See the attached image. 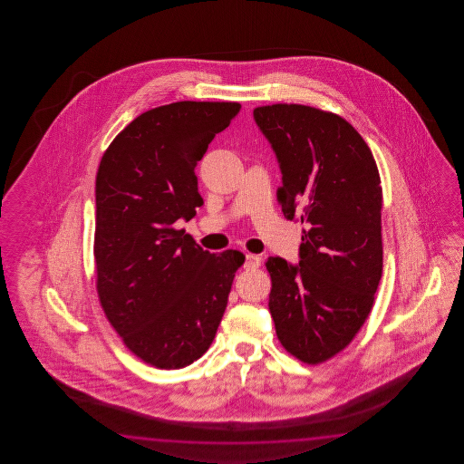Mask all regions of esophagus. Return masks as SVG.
Listing matches in <instances>:
<instances>
[{
    "label": "esophagus",
    "instance_id": "1",
    "mask_svg": "<svg viewBox=\"0 0 464 464\" xmlns=\"http://www.w3.org/2000/svg\"><path fill=\"white\" fill-rule=\"evenodd\" d=\"M262 264V258L258 256H254V254H246V270H254V268H258Z\"/></svg>",
    "mask_w": 464,
    "mask_h": 464
}]
</instances>
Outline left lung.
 <instances>
[{
    "label": "left lung",
    "mask_w": 464,
    "mask_h": 464,
    "mask_svg": "<svg viewBox=\"0 0 464 464\" xmlns=\"http://www.w3.org/2000/svg\"><path fill=\"white\" fill-rule=\"evenodd\" d=\"M282 172L278 200L302 222L298 264L268 256L280 343L305 363L343 350L370 314L383 268L375 159L345 119L300 104L254 109Z\"/></svg>",
    "instance_id": "8db88e82"
}]
</instances>
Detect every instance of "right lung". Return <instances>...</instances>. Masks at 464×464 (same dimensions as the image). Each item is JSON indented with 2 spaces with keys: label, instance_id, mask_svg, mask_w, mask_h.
Masks as SVG:
<instances>
[{
  "label": "right lung",
  "instance_id": "obj_1",
  "mask_svg": "<svg viewBox=\"0 0 464 464\" xmlns=\"http://www.w3.org/2000/svg\"><path fill=\"white\" fill-rule=\"evenodd\" d=\"M238 111V102L196 101L150 109L99 164V300L129 350L156 368H184L208 352L246 260L238 250L210 254L174 228L204 206L196 166Z\"/></svg>",
  "mask_w": 464,
  "mask_h": 464
}]
</instances>
